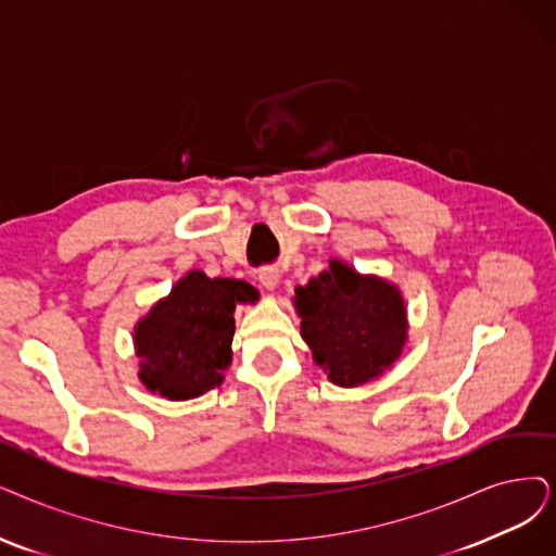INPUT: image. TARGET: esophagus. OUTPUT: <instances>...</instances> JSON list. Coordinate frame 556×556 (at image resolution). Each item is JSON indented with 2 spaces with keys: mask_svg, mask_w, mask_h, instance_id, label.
<instances>
[{
  "mask_svg": "<svg viewBox=\"0 0 556 556\" xmlns=\"http://www.w3.org/2000/svg\"><path fill=\"white\" fill-rule=\"evenodd\" d=\"M257 280L264 290L274 292L280 282V271L276 269V266H264V269H260V274H257Z\"/></svg>",
  "mask_w": 556,
  "mask_h": 556,
  "instance_id": "obj_1",
  "label": "esophagus"
}]
</instances>
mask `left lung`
<instances>
[{"instance_id": "left-lung-1", "label": "left lung", "mask_w": 556, "mask_h": 556, "mask_svg": "<svg viewBox=\"0 0 556 556\" xmlns=\"http://www.w3.org/2000/svg\"><path fill=\"white\" fill-rule=\"evenodd\" d=\"M301 338L313 361L340 388H358L386 374L408 340L399 287L332 257L328 269L294 290Z\"/></svg>"}]
</instances>
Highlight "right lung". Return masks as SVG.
I'll use <instances>...</instances> for the list:
<instances>
[{
    "instance_id": "obj_1",
    "label": "right lung",
    "mask_w": 556,
    "mask_h": 556,
    "mask_svg": "<svg viewBox=\"0 0 556 556\" xmlns=\"http://www.w3.org/2000/svg\"><path fill=\"white\" fill-rule=\"evenodd\" d=\"M260 292L235 278L193 269L135 326L139 381L168 402H187L224 383L232 363L235 307Z\"/></svg>"
}]
</instances>
